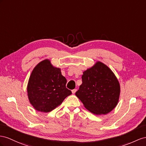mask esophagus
Instances as JSON below:
<instances>
[{
	"mask_svg": "<svg viewBox=\"0 0 146 146\" xmlns=\"http://www.w3.org/2000/svg\"><path fill=\"white\" fill-rule=\"evenodd\" d=\"M76 91H77L76 89H73V90L72 91V92L73 94H74V93H75V92H76Z\"/></svg>",
	"mask_w": 146,
	"mask_h": 146,
	"instance_id": "34e87169",
	"label": "esophagus"
}]
</instances>
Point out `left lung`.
Here are the masks:
<instances>
[{
	"mask_svg": "<svg viewBox=\"0 0 146 146\" xmlns=\"http://www.w3.org/2000/svg\"><path fill=\"white\" fill-rule=\"evenodd\" d=\"M82 81L75 94L91 113L106 115L117 106L120 85L113 72L104 63L98 61L84 71Z\"/></svg>",
	"mask_w": 146,
	"mask_h": 146,
	"instance_id": "obj_1",
	"label": "left lung"
}]
</instances>
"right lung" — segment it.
I'll return each mask as SVG.
<instances>
[{"label":"right lung","mask_w":146,"mask_h":146,"mask_svg":"<svg viewBox=\"0 0 146 146\" xmlns=\"http://www.w3.org/2000/svg\"><path fill=\"white\" fill-rule=\"evenodd\" d=\"M66 84L61 69L45 59L35 67L29 76L27 86L29 101L37 111H51L72 94Z\"/></svg>","instance_id":"right-lung-1"}]
</instances>
